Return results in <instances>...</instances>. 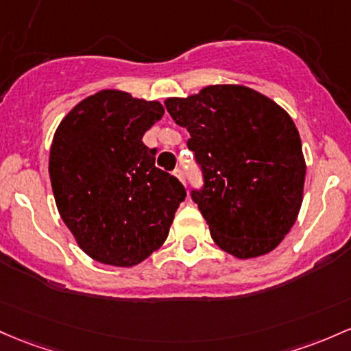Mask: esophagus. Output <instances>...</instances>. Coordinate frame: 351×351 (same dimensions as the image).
Listing matches in <instances>:
<instances>
[{"instance_id": "34e87169", "label": "esophagus", "mask_w": 351, "mask_h": 351, "mask_svg": "<svg viewBox=\"0 0 351 351\" xmlns=\"http://www.w3.org/2000/svg\"><path fill=\"white\" fill-rule=\"evenodd\" d=\"M175 176L180 180V182L184 183V173H183L182 168H176V169H175Z\"/></svg>"}]
</instances>
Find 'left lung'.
I'll list each match as a JSON object with an SVG mask.
<instances>
[{"label": "left lung", "instance_id": "1", "mask_svg": "<svg viewBox=\"0 0 351 351\" xmlns=\"http://www.w3.org/2000/svg\"><path fill=\"white\" fill-rule=\"evenodd\" d=\"M165 106L190 133L186 145L203 176L191 199L215 243L237 258L276 248L298 217L306 173L290 114L238 84L206 86Z\"/></svg>", "mask_w": 351, "mask_h": 351}]
</instances>
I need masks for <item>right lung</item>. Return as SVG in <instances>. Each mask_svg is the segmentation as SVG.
<instances>
[{
  "label": "right lung",
  "instance_id": "right-lung-1",
  "mask_svg": "<svg viewBox=\"0 0 351 351\" xmlns=\"http://www.w3.org/2000/svg\"><path fill=\"white\" fill-rule=\"evenodd\" d=\"M158 101L105 90L58 126L49 152L56 206L80 248L96 261L133 267L167 240L186 198L176 176L155 167L143 134L163 117Z\"/></svg>",
  "mask_w": 351,
  "mask_h": 351
}]
</instances>
